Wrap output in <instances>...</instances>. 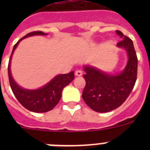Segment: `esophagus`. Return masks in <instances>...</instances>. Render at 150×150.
Wrapping results in <instances>:
<instances>
[{"mask_svg": "<svg viewBox=\"0 0 150 150\" xmlns=\"http://www.w3.org/2000/svg\"><path fill=\"white\" fill-rule=\"evenodd\" d=\"M75 75H76V76H81L82 75H83V71H80V70H77V71H76V72H75Z\"/></svg>", "mask_w": 150, "mask_h": 150, "instance_id": "34e87169", "label": "esophagus"}]
</instances>
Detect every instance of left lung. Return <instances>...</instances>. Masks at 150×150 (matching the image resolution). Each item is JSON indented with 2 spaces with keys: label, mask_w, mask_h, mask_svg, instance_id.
Instances as JSON below:
<instances>
[{
  "label": "left lung",
  "mask_w": 150,
  "mask_h": 150,
  "mask_svg": "<svg viewBox=\"0 0 150 150\" xmlns=\"http://www.w3.org/2000/svg\"><path fill=\"white\" fill-rule=\"evenodd\" d=\"M116 34L122 38L118 47L124 48L128 61L124 71L118 75H110L95 67L86 66V86L82 97L86 104L98 112H106L120 107L134 86L137 74V57L133 41L120 30Z\"/></svg>",
  "instance_id": "left-lung-1"
}]
</instances>
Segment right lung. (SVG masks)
<instances>
[{"mask_svg":"<svg viewBox=\"0 0 150 150\" xmlns=\"http://www.w3.org/2000/svg\"><path fill=\"white\" fill-rule=\"evenodd\" d=\"M33 35H46L43 31H33L28 33L14 45L8 64V76L10 87L18 102L25 108L32 112H46L51 110L58 104L62 98V90L74 79V72L58 75L42 88L36 90L24 89L16 84L10 72V60L13 52L22 39Z\"/></svg>","mask_w":150,"mask_h":150,"instance_id":"1","label":"right lung"}]
</instances>
